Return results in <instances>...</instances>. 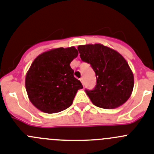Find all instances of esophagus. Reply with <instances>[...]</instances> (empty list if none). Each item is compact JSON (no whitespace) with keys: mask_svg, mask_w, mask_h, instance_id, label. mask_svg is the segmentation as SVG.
Segmentation results:
<instances>
[{"mask_svg":"<svg viewBox=\"0 0 154 154\" xmlns=\"http://www.w3.org/2000/svg\"><path fill=\"white\" fill-rule=\"evenodd\" d=\"M80 82L82 83L83 86H84V78H83V77H81V78L80 79Z\"/></svg>","mask_w":154,"mask_h":154,"instance_id":"1","label":"esophagus"}]
</instances>
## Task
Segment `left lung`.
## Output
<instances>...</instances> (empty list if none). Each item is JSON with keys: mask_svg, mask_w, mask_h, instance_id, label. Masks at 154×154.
<instances>
[{"mask_svg": "<svg viewBox=\"0 0 154 154\" xmlns=\"http://www.w3.org/2000/svg\"><path fill=\"white\" fill-rule=\"evenodd\" d=\"M81 60L90 63L97 77L96 87L86 93L95 106L114 109L130 98L134 85L128 63L117 51L103 44H86L77 48Z\"/></svg>", "mask_w": 154, "mask_h": 154, "instance_id": "left-lung-1", "label": "left lung"}]
</instances>
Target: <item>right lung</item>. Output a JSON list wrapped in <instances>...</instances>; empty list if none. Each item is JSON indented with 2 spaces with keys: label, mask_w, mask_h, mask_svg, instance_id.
Masks as SVG:
<instances>
[{
  "label": "right lung",
  "mask_w": 154,
  "mask_h": 154,
  "mask_svg": "<svg viewBox=\"0 0 154 154\" xmlns=\"http://www.w3.org/2000/svg\"><path fill=\"white\" fill-rule=\"evenodd\" d=\"M78 55L74 47L45 51L35 58L25 77L30 101L41 111L60 112L71 106L83 86L74 77L70 63Z\"/></svg>",
  "instance_id": "1"
}]
</instances>
